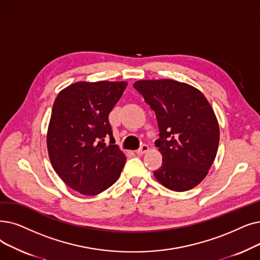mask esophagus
<instances>
[{"instance_id":"1","label":"esophagus","mask_w":260,"mask_h":260,"mask_svg":"<svg viewBox=\"0 0 260 260\" xmlns=\"http://www.w3.org/2000/svg\"><path fill=\"white\" fill-rule=\"evenodd\" d=\"M149 150H150V149H149V145L143 144L139 150H137V151H136V153H137L138 155H143V154H145V153H148V152H149Z\"/></svg>"}]
</instances>
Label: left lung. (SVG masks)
<instances>
[{"label": "left lung", "instance_id": "obj_1", "mask_svg": "<svg viewBox=\"0 0 260 260\" xmlns=\"http://www.w3.org/2000/svg\"><path fill=\"white\" fill-rule=\"evenodd\" d=\"M155 111L162 155L155 178L182 192L198 186L214 161L220 128L214 111L199 89L173 80H141L134 84Z\"/></svg>", "mask_w": 260, "mask_h": 260}]
</instances>
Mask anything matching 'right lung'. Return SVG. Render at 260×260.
Returning <instances> with one entry per match:
<instances>
[{"label": "right lung", "mask_w": 260, "mask_h": 260, "mask_svg": "<svg viewBox=\"0 0 260 260\" xmlns=\"http://www.w3.org/2000/svg\"><path fill=\"white\" fill-rule=\"evenodd\" d=\"M126 82H77L56 96L47 134L50 161L71 189L96 196L114 185L126 157L112 141L109 112ZM113 143L106 146L105 138Z\"/></svg>", "instance_id": "obj_1"}]
</instances>
